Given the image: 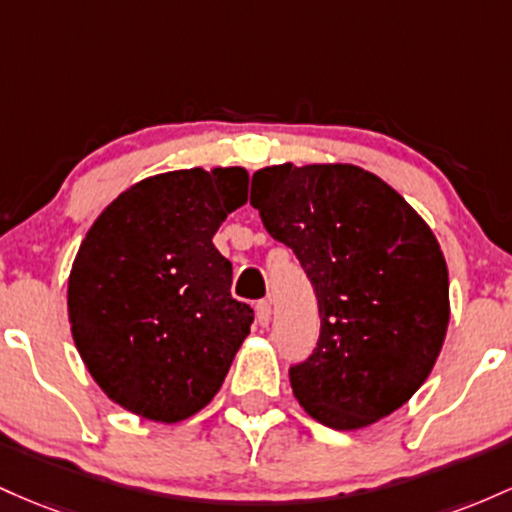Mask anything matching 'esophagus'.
<instances>
[{"label": "esophagus", "mask_w": 512, "mask_h": 512, "mask_svg": "<svg viewBox=\"0 0 512 512\" xmlns=\"http://www.w3.org/2000/svg\"><path fill=\"white\" fill-rule=\"evenodd\" d=\"M271 314H273V307H271V300H261L256 304V319L261 326H268V321H271Z\"/></svg>", "instance_id": "34e87169"}]
</instances>
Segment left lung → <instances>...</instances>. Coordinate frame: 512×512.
Here are the masks:
<instances>
[{"label":"left lung","mask_w":512,"mask_h":512,"mask_svg":"<svg viewBox=\"0 0 512 512\" xmlns=\"http://www.w3.org/2000/svg\"><path fill=\"white\" fill-rule=\"evenodd\" d=\"M251 205L295 251L317 295V348L290 367L304 411L355 430L404 406L433 370L450 321L445 256L430 227L353 164L258 169Z\"/></svg>","instance_id":"left-lung-1"}]
</instances>
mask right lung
Wrapping results in <instances>:
<instances>
[{
	"label": "right lung",
	"instance_id": "1",
	"mask_svg": "<svg viewBox=\"0 0 512 512\" xmlns=\"http://www.w3.org/2000/svg\"><path fill=\"white\" fill-rule=\"evenodd\" d=\"M249 174L183 169L120 193L79 246L67 287L84 365L116 404L176 423L208 406L249 336L232 263L212 237L246 203Z\"/></svg>",
	"mask_w": 512,
	"mask_h": 512
}]
</instances>
